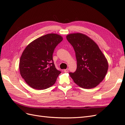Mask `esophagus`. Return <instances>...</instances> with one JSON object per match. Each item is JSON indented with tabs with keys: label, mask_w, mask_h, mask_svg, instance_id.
Listing matches in <instances>:
<instances>
[{
	"label": "esophagus",
	"mask_w": 125,
	"mask_h": 125,
	"mask_svg": "<svg viewBox=\"0 0 125 125\" xmlns=\"http://www.w3.org/2000/svg\"><path fill=\"white\" fill-rule=\"evenodd\" d=\"M68 71H69V69L68 68H67L66 69L64 70V72H65V73H68Z\"/></svg>",
	"instance_id": "1"
}]
</instances>
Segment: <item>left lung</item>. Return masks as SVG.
<instances>
[{"instance_id": "1", "label": "left lung", "mask_w": 125, "mask_h": 125, "mask_svg": "<svg viewBox=\"0 0 125 125\" xmlns=\"http://www.w3.org/2000/svg\"><path fill=\"white\" fill-rule=\"evenodd\" d=\"M66 38L74 48L77 62L76 71L69 73L70 77L81 88H95L107 73V59L95 42L84 34L71 33Z\"/></svg>"}]
</instances>
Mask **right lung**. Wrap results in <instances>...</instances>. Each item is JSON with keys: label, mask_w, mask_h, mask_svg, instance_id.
Returning a JSON list of instances; mask_svg holds the SVG:
<instances>
[{"label": "right lung", "mask_w": 125, "mask_h": 125, "mask_svg": "<svg viewBox=\"0 0 125 125\" xmlns=\"http://www.w3.org/2000/svg\"><path fill=\"white\" fill-rule=\"evenodd\" d=\"M62 40L57 34H48L34 40L24 49L20 59V73L32 88L44 90L55 84L61 72L56 68L52 54Z\"/></svg>", "instance_id": "right-lung-1"}]
</instances>
